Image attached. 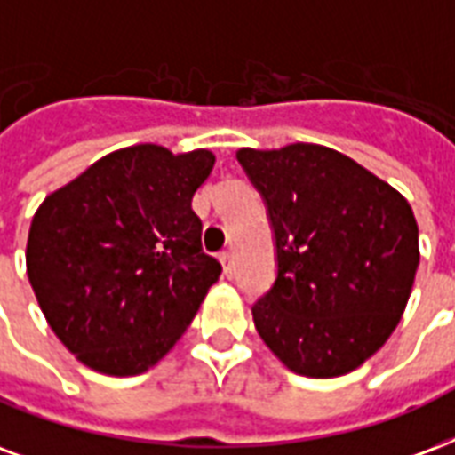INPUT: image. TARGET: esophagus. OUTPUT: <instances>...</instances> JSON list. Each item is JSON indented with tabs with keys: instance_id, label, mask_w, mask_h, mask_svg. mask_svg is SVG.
Segmentation results:
<instances>
[{
	"instance_id": "1",
	"label": "esophagus",
	"mask_w": 455,
	"mask_h": 455,
	"mask_svg": "<svg viewBox=\"0 0 455 455\" xmlns=\"http://www.w3.org/2000/svg\"><path fill=\"white\" fill-rule=\"evenodd\" d=\"M220 262H221V267H224V274H227V276L234 272V255H231V252H228V251L221 252Z\"/></svg>"
}]
</instances>
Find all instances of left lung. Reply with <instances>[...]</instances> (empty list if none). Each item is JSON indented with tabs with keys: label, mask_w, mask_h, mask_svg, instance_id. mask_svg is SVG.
Masks as SVG:
<instances>
[{
	"label": "left lung",
	"mask_w": 455,
	"mask_h": 455,
	"mask_svg": "<svg viewBox=\"0 0 455 455\" xmlns=\"http://www.w3.org/2000/svg\"><path fill=\"white\" fill-rule=\"evenodd\" d=\"M235 157L276 243L274 286L252 305L258 334L291 372H353L387 343L411 298L420 265L411 204L324 145L243 148Z\"/></svg>",
	"instance_id": "1"
}]
</instances>
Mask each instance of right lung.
Instances as JSON below:
<instances>
[{
    "label": "right lung",
    "mask_w": 455,
    "mask_h": 455,
    "mask_svg": "<svg viewBox=\"0 0 455 455\" xmlns=\"http://www.w3.org/2000/svg\"><path fill=\"white\" fill-rule=\"evenodd\" d=\"M210 150L124 148L44 197L30 224L28 279L83 365L112 377L150 370L186 331L221 265L203 252L193 196Z\"/></svg>",
    "instance_id": "obj_1"
}]
</instances>
